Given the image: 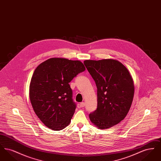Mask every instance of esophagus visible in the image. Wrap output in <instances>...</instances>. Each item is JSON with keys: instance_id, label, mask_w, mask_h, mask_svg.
<instances>
[{"instance_id": "34e87169", "label": "esophagus", "mask_w": 161, "mask_h": 161, "mask_svg": "<svg viewBox=\"0 0 161 161\" xmlns=\"http://www.w3.org/2000/svg\"><path fill=\"white\" fill-rule=\"evenodd\" d=\"M84 106H85V103H84V102H82V103H80V104H79V106L80 107H84Z\"/></svg>"}]
</instances>
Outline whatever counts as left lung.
Listing matches in <instances>:
<instances>
[{"label": "left lung", "instance_id": "1", "mask_svg": "<svg viewBox=\"0 0 161 161\" xmlns=\"http://www.w3.org/2000/svg\"><path fill=\"white\" fill-rule=\"evenodd\" d=\"M84 64L97 87V108L89 118L100 129L120 123L127 115L134 96L132 77L116 60H87Z\"/></svg>", "mask_w": 161, "mask_h": 161}]
</instances>
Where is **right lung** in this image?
Masks as SVG:
<instances>
[{"label":"right lung","mask_w":161,"mask_h":161,"mask_svg":"<svg viewBox=\"0 0 161 161\" xmlns=\"http://www.w3.org/2000/svg\"><path fill=\"white\" fill-rule=\"evenodd\" d=\"M85 70L81 61L64 58H49L35 69L30 98L34 112L48 128L63 130L70 123L76 104L69 83Z\"/></svg>","instance_id":"1"}]
</instances>
